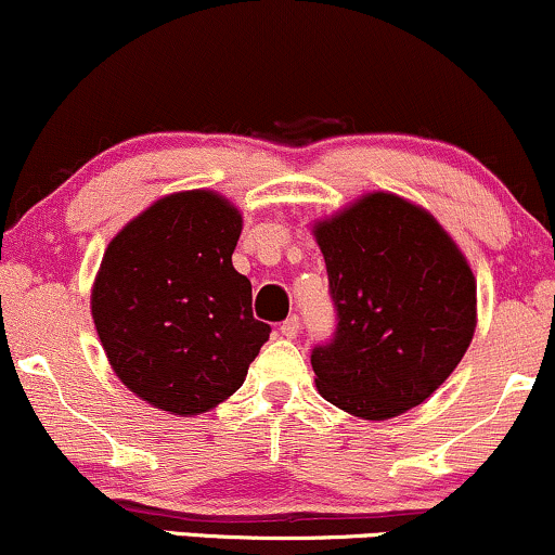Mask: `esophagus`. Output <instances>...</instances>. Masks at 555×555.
I'll return each instance as SVG.
<instances>
[{"mask_svg":"<svg viewBox=\"0 0 555 555\" xmlns=\"http://www.w3.org/2000/svg\"><path fill=\"white\" fill-rule=\"evenodd\" d=\"M298 330H301V319L298 317H288L283 324H280V332H283V337H288V340H293V337L298 335Z\"/></svg>","mask_w":555,"mask_h":555,"instance_id":"34e87169","label":"esophagus"}]
</instances>
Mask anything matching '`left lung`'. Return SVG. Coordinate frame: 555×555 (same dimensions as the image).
<instances>
[{
	"label": "left lung",
	"instance_id": "obj_1",
	"mask_svg": "<svg viewBox=\"0 0 555 555\" xmlns=\"http://www.w3.org/2000/svg\"><path fill=\"white\" fill-rule=\"evenodd\" d=\"M337 327L311 350L317 389L345 413L387 421L431 397L470 348L475 275L439 220L371 192L314 223Z\"/></svg>",
	"mask_w": 555,
	"mask_h": 555
}]
</instances>
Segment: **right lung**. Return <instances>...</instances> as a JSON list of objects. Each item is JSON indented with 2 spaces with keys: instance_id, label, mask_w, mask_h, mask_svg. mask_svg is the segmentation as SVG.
<instances>
[{
  "instance_id": "add662e5",
  "label": "right lung",
  "mask_w": 555,
  "mask_h": 555,
  "mask_svg": "<svg viewBox=\"0 0 555 555\" xmlns=\"http://www.w3.org/2000/svg\"><path fill=\"white\" fill-rule=\"evenodd\" d=\"M241 212L210 189L168 194L111 238L90 311L129 392L173 415H199L244 384L270 337L231 254Z\"/></svg>"
}]
</instances>
